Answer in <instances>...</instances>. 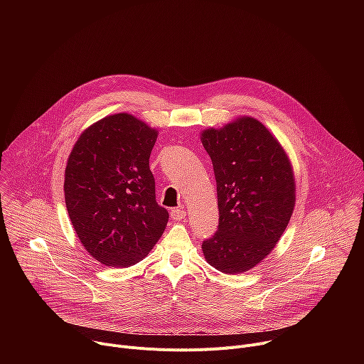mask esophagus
<instances>
[{"instance_id":"34e87169","label":"esophagus","mask_w":364,"mask_h":364,"mask_svg":"<svg viewBox=\"0 0 364 364\" xmlns=\"http://www.w3.org/2000/svg\"><path fill=\"white\" fill-rule=\"evenodd\" d=\"M170 216H171V219L173 220H183L184 218H186V212L183 210V209H173L171 212H170Z\"/></svg>"}]
</instances>
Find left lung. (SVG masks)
Masks as SVG:
<instances>
[{"mask_svg":"<svg viewBox=\"0 0 364 364\" xmlns=\"http://www.w3.org/2000/svg\"><path fill=\"white\" fill-rule=\"evenodd\" d=\"M200 135L213 163L219 205V229L201 249L218 271L242 274L264 261L289 223L292 164L272 132L252 117Z\"/></svg>","mask_w":364,"mask_h":364,"instance_id":"8db88e82","label":"left lung"}]
</instances>
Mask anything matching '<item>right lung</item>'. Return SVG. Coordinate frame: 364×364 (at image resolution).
<instances>
[{"instance_id":"add662e5","label":"right lung","mask_w":364,"mask_h":364,"mask_svg":"<svg viewBox=\"0 0 364 364\" xmlns=\"http://www.w3.org/2000/svg\"><path fill=\"white\" fill-rule=\"evenodd\" d=\"M159 131L131 114L108 115L75 142L65 170L73 229L97 262L127 268L159 242L168 212L155 201L149 155Z\"/></svg>"}]
</instances>
